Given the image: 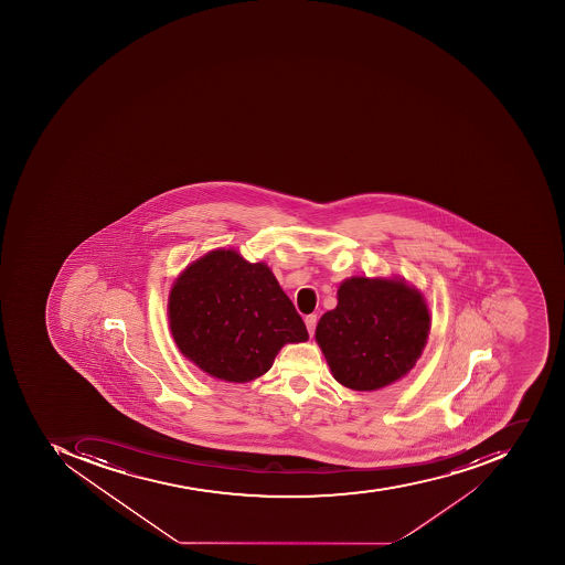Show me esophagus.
Here are the masks:
<instances>
[{
	"label": "esophagus",
	"instance_id": "obj_1",
	"mask_svg": "<svg viewBox=\"0 0 565 565\" xmlns=\"http://www.w3.org/2000/svg\"><path fill=\"white\" fill-rule=\"evenodd\" d=\"M317 315H308V317L305 318L306 329H308L309 335L315 333V329H317Z\"/></svg>",
	"mask_w": 565,
	"mask_h": 565
}]
</instances>
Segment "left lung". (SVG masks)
<instances>
[{
  "label": "left lung",
  "instance_id": "1",
  "mask_svg": "<svg viewBox=\"0 0 565 565\" xmlns=\"http://www.w3.org/2000/svg\"><path fill=\"white\" fill-rule=\"evenodd\" d=\"M337 300L315 337L339 384L376 391L415 366L430 332L420 290L401 278L352 277L342 281Z\"/></svg>",
  "mask_w": 565,
  "mask_h": 565
}]
</instances>
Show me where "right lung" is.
<instances>
[{"instance_id":"right-lung-1","label":"right lung","mask_w":565,"mask_h":565,"mask_svg":"<svg viewBox=\"0 0 565 565\" xmlns=\"http://www.w3.org/2000/svg\"><path fill=\"white\" fill-rule=\"evenodd\" d=\"M168 317L184 358L236 384L265 375L285 344L309 339L271 269L233 248H216L186 266L172 284Z\"/></svg>"}]
</instances>
